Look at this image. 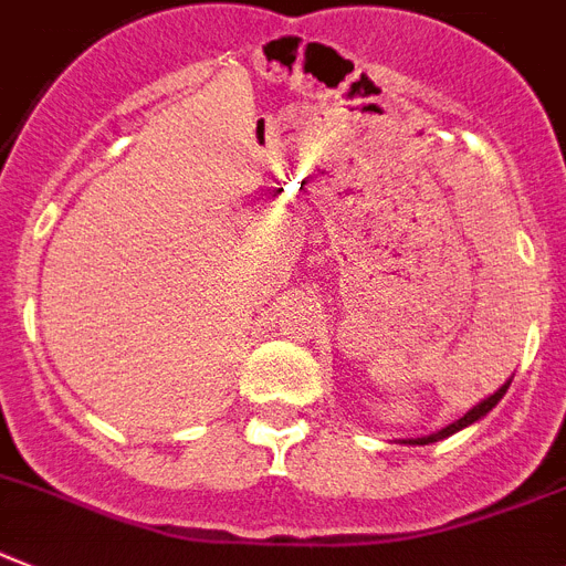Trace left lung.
I'll return each mask as SVG.
<instances>
[{
  "label": "left lung",
  "mask_w": 566,
  "mask_h": 566,
  "mask_svg": "<svg viewBox=\"0 0 566 566\" xmlns=\"http://www.w3.org/2000/svg\"><path fill=\"white\" fill-rule=\"evenodd\" d=\"M510 382H512V379H506V382H503V386L497 388L495 394H489L486 400H481V402H478V406L469 408L467 415L460 417V420L449 422L446 429L434 431V434H426V437H408V440H400V443H406V446H429V443H437V440H446V437L458 434V431L469 429V426H474V422H478V420H483V417H486L489 411H492V408H495L497 402L503 400V394H506V388H510Z\"/></svg>",
  "instance_id": "left-lung-1"
}]
</instances>
